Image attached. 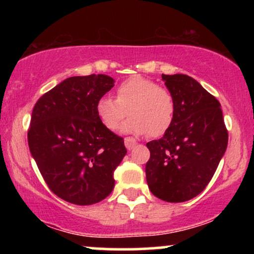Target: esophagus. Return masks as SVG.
Masks as SVG:
<instances>
[{
	"label": "esophagus",
	"instance_id": "obj_1",
	"mask_svg": "<svg viewBox=\"0 0 254 254\" xmlns=\"http://www.w3.org/2000/svg\"><path fill=\"white\" fill-rule=\"evenodd\" d=\"M124 143H125V147H127V149L131 150L137 144V142L135 138H132V137H125Z\"/></svg>",
	"mask_w": 254,
	"mask_h": 254
}]
</instances>
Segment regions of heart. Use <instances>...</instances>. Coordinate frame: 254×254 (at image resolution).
Listing matches in <instances>:
<instances>
[{
  "instance_id": "obj_1",
  "label": "heart",
  "mask_w": 254,
  "mask_h": 254,
  "mask_svg": "<svg viewBox=\"0 0 254 254\" xmlns=\"http://www.w3.org/2000/svg\"><path fill=\"white\" fill-rule=\"evenodd\" d=\"M98 118L110 131H117L127 113L123 131L159 137L171 127L176 115L173 94L150 78L133 76L116 89V99L101 97L97 106Z\"/></svg>"
}]
</instances>
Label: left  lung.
<instances>
[{
    "label": "left lung",
    "instance_id": "8db88e82",
    "mask_svg": "<svg viewBox=\"0 0 254 254\" xmlns=\"http://www.w3.org/2000/svg\"><path fill=\"white\" fill-rule=\"evenodd\" d=\"M176 100L164 137L147 143L145 176L154 196L171 203L198 196L210 183L228 144L218 100L188 75L162 74Z\"/></svg>",
    "mask_w": 254,
    "mask_h": 254
}]
</instances>
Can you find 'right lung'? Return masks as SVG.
<instances>
[{
  "label": "right lung",
  "mask_w": 254,
  "mask_h": 254,
  "mask_svg": "<svg viewBox=\"0 0 254 254\" xmlns=\"http://www.w3.org/2000/svg\"><path fill=\"white\" fill-rule=\"evenodd\" d=\"M113 83L101 74L69 77L34 105L28 147L49 189L69 203H98L115 188L113 174L127 148L95 110Z\"/></svg>",
  "instance_id": "add662e5"
}]
</instances>
